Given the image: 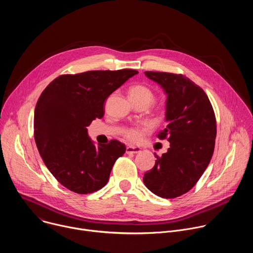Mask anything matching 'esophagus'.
Wrapping results in <instances>:
<instances>
[{"mask_svg":"<svg viewBox=\"0 0 253 253\" xmlns=\"http://www.w3.org/2000/svg\"><path fill=\"white\" fill-rule=\"evenodd\" d=\"M141 150L138 147H134V146H127L126 148V153L128 154H136L139 153Z\"/></svg>","mask_w":253,"mask_h":253,"instance_id":"1","label":"esophagus"}]
</instances>
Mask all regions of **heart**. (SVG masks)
<instances>
[{
	"label": "heart",
	"instance_id": "b5f03b06",
	"mask_svg": "<svg viewBox=\"0 0 253 253\" xmlns=\"http://www.w3.org/2000/svg\"><path fill=\"white\" fill-rule=\"evenodd\" d=\"M128 94L133 103H141L146 105L147 107L154 101L155 92L151 87L145 84H135L132 85L128 89ZM124 136L132 142H136L139 140L141 136V132L138 128L132 127L128 128L124 131Z\"/></svg>",
	"mask_w": 253,
	"mask_h": 253
}]
</instances>
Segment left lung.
Returning a JSON list of instances; mask_svg holds the SVG:
<instances>
[{
    "label": "left lung",
    "mask_w": 253,
    "mask_h": 253,
    "mask_svg": "<svg viewBox=\"0 0 253 253\" xmlns=\"http://www.w3.org/2000/svg\"><path fill=\"white\" fill-rule=\"evenodd\" d=\"M151 80L167 94L165 128L157 134L170 148L155 154L154 167L144 174L143 182L157 196L176 198L187 193L207 168L215 146L216 118L201 87L182 74L146 71Z\"/></svg>",
    "instance_id": "left-lung-1"
}]
</instances>
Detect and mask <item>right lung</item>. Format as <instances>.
Segmentation results:
<instances>
[{"mask_svg":"<svg viewBox=\"0 0 253 253\" xmlns=\"http://www.w3.org/2000/svg\"><path fill=\"white\" fill-rule=\"evenodd\" d=\"M138 73L132 69L64 74L42 92L35 108L34 137L53 176L67 189L89 194L104 187L126 147L112 139L94 145L87 126L104 116V103Z\"/></svg>","mask_w":253,"mask_h":253,"instance_id":"1","label":"right lung"}]
</instances>
